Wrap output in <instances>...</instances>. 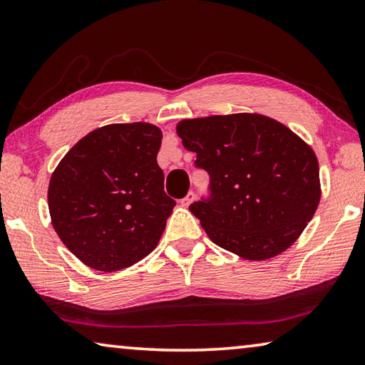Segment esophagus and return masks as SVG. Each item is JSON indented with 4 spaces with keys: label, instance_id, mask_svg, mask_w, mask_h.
Masks as SVG:
<instances>
[{
    "label": "esophagus",
    "instance_id": "obj_1",
    "mask_svg": "<svg viewBox=\"0 0 365 365\" xmlns=\"http://www.w3.org/2000/svg\"><path fill=\"white\" fill-rule=\"evenodd\" d=\"M193 201H195V193H193V191H190V193H188L187 196H185L183 200H180V205H182L183 207H188Z\"/></svg>",
    "mask_w": 365,
    "mask_h": 365
}]
</instances>
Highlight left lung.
<instances>
[{
	"label": "left lung",
	"instance_id": "8db88e82",
	"mask_svg": "<svg viewBox=\"0 0 365 365\" xmlns=\"http://www.w3.org/2000/svg\"><path fill=\"white\" fill-rule=\"evenodd\" d=\"M177 133L209 174V195L190 211L215 245L264 261L294 243L320 201L311 146L261 114L185 119Z\"/></svg>",
	"mask_w": 365,
	"mask_h": 365
}]
</instances>
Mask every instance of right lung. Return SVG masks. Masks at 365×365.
I'll list each match as a JSON object with an SVG mask.
<instances>
[{"instance_id":"1","label":"right lung","mask_w":365,"mask_h":365,"mask_svg":"<svg viewBox=\"0 0 365 365\" xmlns=\"http://www.w3.org/2000/svg\"><path fill=\"white\" fill-rule=\"evenodd\" d=\"M160 140L151 123H110L73 145L53 172L51 224L88 267L127 269L159 243L175 206L158 165Z\"/></svg>"}]
</instances>
